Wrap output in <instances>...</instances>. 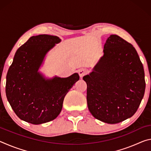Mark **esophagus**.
Segmentation results:
<instances>
[{
	"mask_svg": "<svg viewBox=\"0 0 151 151\" xmlns=\"http://www.w3.org/2000/svg\"><path fill=\"white\" fill-rule=\"evenodd\" d=\"M88 70L86 69V68H81V69L78 70V75L80 76V77L82 78L83 76L86 75V74L88 73Z\"/></svg>",
	"mask_w": 151,
	"mask_h": 151,
	"instance_id": "esophagus-1",
	"label": "esophagus"
}]
</instances>
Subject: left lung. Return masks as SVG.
Instances as JSON below:
<instances>
[{
  "label": "left lung",
  "instance_id": "1",
  "mask_svg": "<svg viewBox=\"0 0 151 151\" xmlns=\"http://www.w3.org/2000/svg\"><path fill=\"white\" fill-rule=\"evenodd\" d=\"M103 56L89 75L86 100L94 118L116 124L134 115L144 96L145 72L131 44L111 35L104 46Z\"/></svg>",
  "mask_w": 151,
  "mask_h": 151
}]
</instances>
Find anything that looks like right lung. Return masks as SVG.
<instances>
[{
  "mask_svg": "<svg viewBox=\"0 0 151 151\" xmlns=\"http://www.w3.org/2000/svg\"><path fill=\"white\" fill-rule=\"evenodd\" d=\"M61 41L57 36H33L18 48L6 75V95L19 118L33 124L55 119L78 73L48 78L39 71L47 53Z\"/></svg>",
  "mask_w": 151,
  "mask_h": 151,
  "instance_id": "right-lung-1",
  "label": "right lung"
}]
</instances>
